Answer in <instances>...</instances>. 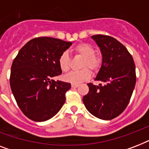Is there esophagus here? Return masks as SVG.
Segmentation results:
<instances>
[{"mask_svg":"<svg viewBox=\"0 0 149 149\" xmlns=\"http://www.w3.org/2000/svg\"><path fill=\"white\" fill-rule=\"evenodd\" d=\"M71 86H72V88H77V87H78V86H79V85H78V84H72V85H71Z\"/></svg>","mask_w":149,"mask_h":149,"instance_id":"obj_1","label":"esophagus"}]
</instances>
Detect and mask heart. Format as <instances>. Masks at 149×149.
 Listing matches in <instances>:
<instances>
[{"label":"heart","mask_w":149,"mask_h":149,"mask_svg":"<svg viewBox=\"0 0 149 149\" xmlns=\"http://www.w3.org/2000/svg\"><path fill=\"white\" fill-rule=\"evenodd\" d=\"M73 52L77 55L84 57L80 67L81 70L71 72L65 75L64 79L71 84H79L89 79L91 77V70L94 72L99 70L102 64L101 58L95 54L94 48L88 43H80L73 48ZM58 66L63 72H68L70 69L71 59L66 52H62L58 59Z\"/></svg>","instance_id":"obj_1"}]
</instances>
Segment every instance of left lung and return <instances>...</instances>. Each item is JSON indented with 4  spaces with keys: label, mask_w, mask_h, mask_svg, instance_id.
<instances>
[{
    "label": "left lung",
    "mask_w": 149,
    "mask_h": 149,
    "mask_svg": "<svg viewBox=\"0 0 149 149\" xmlns=\"http://www.w3.org/2000/svg\"><path fill=\"white\" fill-rule=\"evenodd\" d=\"M100 49L102 65L95 80L99 86L87 84L89 93L83 97L87 111L102 120H111L125 111L136 83L134 59L129 52L113 37L92 36Z\"/></svg>",
    "instance_id": "8db88e82"
}]
</instances>
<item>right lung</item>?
<instances>
[{
  "label": "right lung",
  "mask_w": 149,
  "mask_h": 149,
  "mask_svg": "<svg viewBox=\"0 0 149 149\" xmlns=\"http://www.w3.org/2000/svg\"><path fill=\"white\" fill-rule=\"evenodd\" d=\"M72 45L70 42L38 37L18 52L10 68V85L17 105L34 121H45L58 113L65 103L71 84L55 81L62 73L58 59Z\"/></svg>",
  "instance_id": "add662e5"
}]
</instances>
